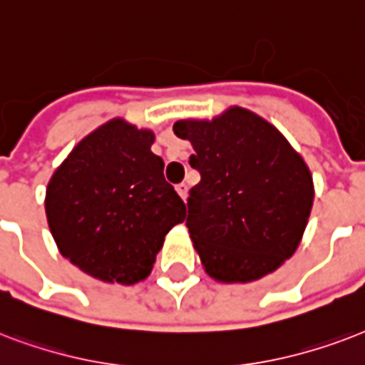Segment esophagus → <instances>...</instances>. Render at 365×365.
<instances>
[{
  "instance_id": "34e87169",
  "label": "esophagus",
  "mask_w": 365,
  "mask_h": 365,
  "mask_svg": "<svg viewBox=\"0 0 365 365\" xmlns=\"http://www.w3.org/2000/svg\"><path fill=\"white\" fill-rule=\"evenodd\" d=\"M177 192H179V196L185 200V197L188 196V185H186V182H180V185H177Z\"/></svg>"
}]
</instances>
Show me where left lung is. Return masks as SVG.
<instances>
[{
    "instance_id": "obj_1",
    "label": "left lung",
    "mask_w": 365,
    "mask_h": 365,
    "mask_svg": "<svg viewBox=\"0 0 365 365\" xmlns=\"http://www.w3.org/2000/svg\"><path fill=\"white\" fill-rule=\"evenodd\" d=\"M177 137L194 146L186 228L205 272L253 282L289 259L309 222L314 188L303 158L268 121L230 108L213 121L180 120Z\"/></svg>"
}]
</instances>
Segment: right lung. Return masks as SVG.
Returning <instances> with one entry per match:
<instances>
[{
    "label": "right lung",
    "mask_w": 365,
    "mask_h": 365,
    "mask_svg": "<svg viewBox=\"0 0 365 365\" xmlns=\"http://www.w3.org/2000/svg\"><path fill=\"white\" fill-rule=\"evenodd\" d=\"M154 135L112 120L86 137L56 169L45 211L58 250L103 282L146 278L186 203L150 150Z\"/></svg>",
    "instance_id": "obj_1"
}]
</instances>
